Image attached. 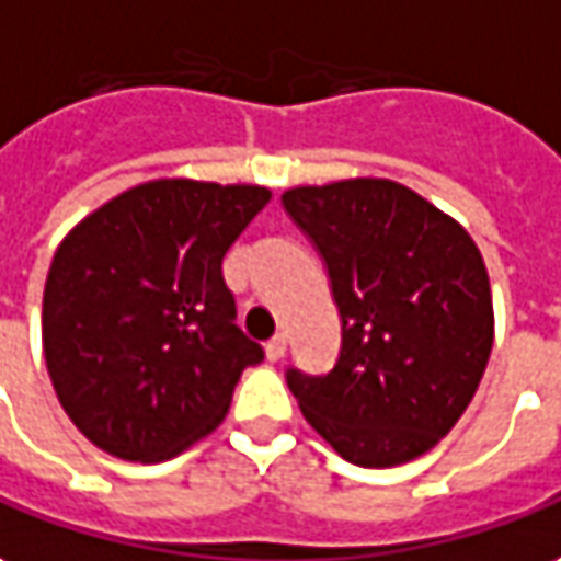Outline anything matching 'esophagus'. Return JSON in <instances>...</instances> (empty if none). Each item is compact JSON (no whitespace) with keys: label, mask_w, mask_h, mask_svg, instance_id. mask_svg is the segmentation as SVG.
Here are the masks:
<instances>
[{"label":"esophagus","mask_w":561,"mask_h":561,"mask_svg":"<svg viewBox=\"0 0 561 561\" xmlns=\"http://www.w3.org/2000/svg\"><path fill=\"white\" fill-rule=\"evenodd\" d=\"M284 354H287V335H284V332H277L274 339L265 342V357L274 363V360H280Z\"/></svg>","instance_id":"esophagus-1"}]
</instances>
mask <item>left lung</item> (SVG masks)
I'll use <instances>...</instances> for the list:
<instances>
[{
	"label": "left lung",
	"mask_w": 561,
	"mask_h": 561,
	"mask_svg": "<svg viewBox=\"0 0 561 561\" xmlns=\"http://www.w3.org/2000/svg\"><path fill=\"white\" fill-rule=\"evenodd\" d=\"M280 204L323 259L342 318L327 376L287 369L302 415L351 465L393 467L434 449L492 354L480 247L391 180L299 185Z\"/></svg>",
	"instance_id": "obj_1"
}]
</instances>
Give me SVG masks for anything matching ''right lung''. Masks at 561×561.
<instances>
[{"instance_id":"right-lung-1","label":"right lung","mask_w":561,"mask_h":561,"mask_svg":"<svg viewBox=\"0 0 561 561\" xmlns=\"http://www.w3.org/2000/svg\"><path fill=\"white\" fill-rule=\"evenodd\" d=\"M268 201L262 185L156 180L57 247L42 347L57 400L94 446L149 465L226 419L265 351L234 323L222 256Z\"/></svg>"}]
</instances>
